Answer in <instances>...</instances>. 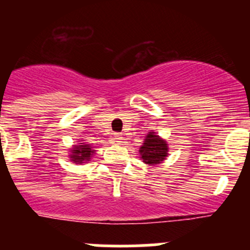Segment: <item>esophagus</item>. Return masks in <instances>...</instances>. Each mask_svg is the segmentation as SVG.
<instances>
[{
	"label": "esophagus",
	"instance_id": "obj_1",
	"mask_svg": "<svg viewBox=\"0 0 250 250\" xmlns=\"http://www.w3.org/2000/svg\"><path fill=\"white\" fill-rule=\"evenodd\" d=\"M114 140L116 141V143H123L124 136L121 135V134H118V132H116V134H114Z\"/></svg>",
	"mask_w": 250,
	"mask_h": 250
}]
</instances>
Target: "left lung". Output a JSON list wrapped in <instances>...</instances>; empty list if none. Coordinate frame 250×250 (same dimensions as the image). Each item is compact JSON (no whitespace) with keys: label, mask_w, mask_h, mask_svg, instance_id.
Listing matches in <instances>:
<instances>
[{"label":"left lung","mask_w":250,"mask_h":250,"mask_svg":"<svg viewBox=\"0 0 250 250\" xmlns=\"http://www.w3.org/2000/svg\"><path fill=\"white\" fill-rule=\"evenodd\" d=\"M167 144L164 139L150 131L144 139V143L140 146V155L143 161L147 165L160 164L167 156Z\"/></svg>","instance_id":"obj_1"}]
</instances>
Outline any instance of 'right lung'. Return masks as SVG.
<instances>
[{
  "instance_id": "right-lung-1",
  "label": "right lung",
  "mask_w": 250,
  "mask_h": 250,
  "mask_svg": "<svg viewBox=\"0 0 250 250\" xmlns=\"http://www.w3.org/2000/svg\"><path fill=\"white\" fill-rule=\"evenodd\" d=\"M95 154V150L89 144L80 143L79 145H75L70 154V160L74 161L75 164H83L86 161H89Z\"/></svg>"
}]
</instances>
